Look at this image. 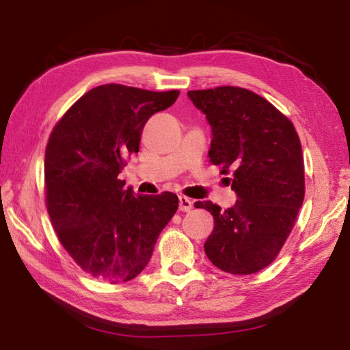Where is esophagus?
<instances>
[{
	"label": "esophagus",
	"instance_id": "1",
	"mask_svg": "<svg viewBox=\"0 0 350 350\" xmlns=\"http://www.w3.org/2000/svg\"><path fill=\"white\" fill-rule=\"evenodd\" d=\"M193 208V201L187 196H180V211H190Z\"/></svg>",
	"mask_w": 350,
	"mask_h": 350
}]
</instances>
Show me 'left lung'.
<instances>
[{
  "mask_svg": "<svg viewBox=\"0 0 350 350\" xmlns=\"http://www.w3.org/2000/svg\"><path fill=\"white\" fill-rule=\"evenodd\" d=\"M187 96L211 126L210 161L225 175L232 170L237 195L228 210L195 202L215 219L205 254L226 273L260 272L280 254L304 202L301 140L288 118L247 89L220 85Z\"/></svg>",
  "mask_w": 350,
  "mask_h": 350,
  "instance_id": "left-lung-1",
  "label": "left lung"
}]
</instances>
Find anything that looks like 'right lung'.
<instances>
[{"mask_svg": "<svg viewBox=\"0 0 350 350\" xmlns=\"http://www.w3.org/2000/svg\"><path fill=\"white\" fill-rule=\"evenodd\" d=\"M178 95L98 85L70 107L49 135L48 215L63 247L99 281L118 284L137 276L178 210V196L170 191L135 196L118 178L128 157L139 152L146 120Z\"/></svg>", "mask_w": 350, "mask_h": 350, "instance_id": "1", "label": "right lung"}]
</instances>
